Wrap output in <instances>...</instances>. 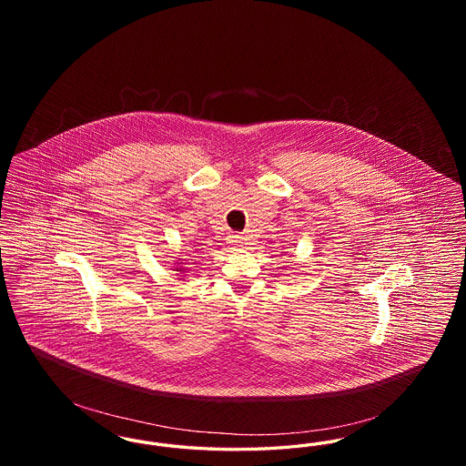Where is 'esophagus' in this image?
Masks as SVG:
<instances>
[{
	"instance_id": "34e87169",
	"label": "esophagus",
	"mask_w": 466,
	"mask_h": 466,
	"mask_svg": "<svg viewBox=\"0 0 466 466\" xmlns=\"http://www.w3.org/2000/svg\"><path fill=\"white\" fill-rule=\"evenodd\" d=\"M230 243H234L236 246H243L244 238L243 236H230Z\"/></svg>"
}]
</instances>
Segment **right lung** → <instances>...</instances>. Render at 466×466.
Returning a JSON list of instances; mask_svg holds the SVG:
<instances>
[{
	"mask_svg": "<svg viewBox=\"0 0 466 466\" xmlns=\"http://www.w3.org/2000/svg\"><path fill=\"white\" fill-rule=\"evenodd\" d=\"M177 270H183V267H177Z\"/></svg>",
	"mask_w": 466,
	"mask_h": 466,
	"instance_id": "1",
	"label": "right lung"
}]
</instances>
